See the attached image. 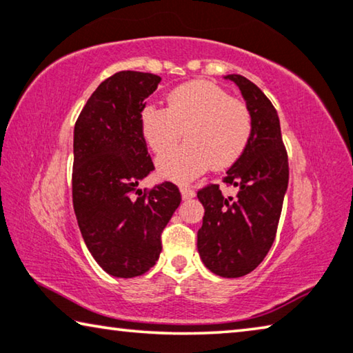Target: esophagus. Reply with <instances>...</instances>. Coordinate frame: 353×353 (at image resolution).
<instances>
[{"mask_svg":"<svg viewBox=\"0 0 353 353\" xmlns=\"http://www.w3.org/2000/svg\"><path fill=\"white\" fill-rule=\"evenodd\" d=\"M180 192H181V199L183 200H188V199H192L194 197V191H192V189L191 188H189V186H184V184H183V186L180 188Z\"/></svg>","mask_w":353,"mask_h":353,"instance_id":"34e87169","label":"esophagus"}]
</instances>
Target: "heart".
<instances>
[{"label": "heart", "instance_id": "b5f03b06", "mask_svg": "<svg viewBox=\"0 0 353 353\" xmlns=\"http://www.w3.org/2000/svg\"><path fill=\"white\" fill-rule=\"evenodd\" d=\"M186 135V145L156 162L158 173L170 181H189L211 165L224 170L245 153L252 134V117L241 101L221 86L192 80L173 88L167 110L148 104L140 113V132L156 154H162Z\"/></svg>", "mask_w": 353, "mask_h": 353}]
</instances>
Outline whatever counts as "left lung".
Listing matches in <instances>:
<instances>
[{"label": "left lung", "mask_w": 353, "mask_h": 353, "mask_svg": "<svg viewBox=\"0 0 353 353\" xmlns=\"http://www.w3.org/2000/svg\"><path fill=\"white\" fill-rule=\"evenodd\" d=\"M252 117L245 153L227 170L224 181L238 189L224 197L218 184L199 191L205 208L197 232L200 259L211 273L240 278L256 270L273 245L289 184V162L276 108L251 80L229 74Z\"/></svg>", "instance_id": "left-lung-1"}]
</instances>
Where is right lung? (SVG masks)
<instances>
[{
  "label": "right lung",
  "instance_id": "right-lung-1",
  "mask_svg": "<svg viewBox=\"0 0 353 353\" xmlns=\"http://www.w3.org/2000/svg\"><path fill=\"white\" fill-rule=\"evenodd\" d=\"M159 75L121 70L104 80L74 128L72 202L91 256L115 278H135L158 262L161 233L181 202L169 181L150 192L139 183L154 169L140 132L145 99Z\"/></svg>",
  "mask_w": 353,
  "mask_h": 353
}]
</instances>
